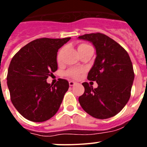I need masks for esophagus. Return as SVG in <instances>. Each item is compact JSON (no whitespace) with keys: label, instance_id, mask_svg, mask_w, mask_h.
Returning a JSON list of instances; mask_svg holds the SVG:
<instances>
[{"label":"esophagus","instance_id":"34e87169","mask_svg":"<svg viewBox=\"0 0 147 147\" xmlns=\"http://www.w3.org/2000/svg\"><path fill=\"white\" fill-rule=\"evenodd\" d=\"M69 86H74L75 85H76V82H74V81H69Z\"/></svg>","mask_w":147,"mask_h":147}]
</instances>
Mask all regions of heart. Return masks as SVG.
<instances>
[{"mask_svg":"<svg viewBox=\"0 0 147 147\" xmlns=\"http://www.w3.org/2000/svg\"><path fill=\"white\" fill-rule=\"evenodd\" d=\"M88 46H89V45H85V44H81V45H80L79 46H78V49H82V48L86 47H88ZM62 51H63V49H61V50L59 51V53H58V55H57V62H60V60H61ZM82 72V69H69L68 71H67L66 75H67V76L70 77V78H74V79H78Z\"/></svg>","mask_w":147,"mask_h":147,"instance_id":"1","label":"heart"}]
</instances>
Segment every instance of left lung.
I'll return each mask as SVG.
<instances>
[{
  "mask_svg": "<svg viewBox=\"0 0 147 147\" xmlns=\"http://www.w3.org/2000/svg\"><path fill=\"white\" fill-rule=\"evenodd\" d=\"M78 39L95 47L96 57L88 79L98 85L93 88L83 82L85 92L79 97L80 104L94 118L113 117L123 109L131 96L134 72L130 57L119 44L101 33L84 34Z\"/></svg>",
  "mask_w": 147,
  "mask_h": 147,
  "instance_id": "left-lung-1",
  "label": "left lung"
}]
</instances>
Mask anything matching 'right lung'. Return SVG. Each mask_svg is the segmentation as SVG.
<instances>
[{
	"mask_svg": "<svg viewBox=\"0 0 147 147\" xmlns=\"http://www.w3.org/2000/svg\"><path fill=\"white\" fill-rule=\"evenodd\" d=\"M70 39H36L21 48L11 59L7 85L13 105L25 119L43 122L58 111L69 82L59 79L51 85L47 79L57 69L58 49Z\"/></svg>",
	"mask_w": 147,
	"mask_h": 147,
	"instance_id": "add662e5",
	"label": "right lung"
}]
</instances>
